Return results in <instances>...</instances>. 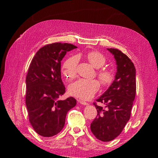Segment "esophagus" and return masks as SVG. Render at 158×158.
<instances>
[{
	"instance_id": "1",
	"label": "esophagus",
	"mask_w": 158,
	"mask_h": 158,
	"mask_svg": "<svg viewBox=\"0 0 158 158\" xmlns=\"http://www.w3.org/2000/svg\"><path fill=\"white\" fill-rule=\"evenodd\" d=\"M78 102H79L80 104H81V105H89V103L86 102H85V101L79 100Z\"/></svg>"
}]
</instances>
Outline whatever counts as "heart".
<instances>
[{"label": "heart", "mask_w": 158, "mask_h": 158, "mask_svg": "<svg viewBox=\"0 0 158 158\" xmlns=\"http://www.w3.org/2000/svg\"><path fill=\"white\" fill-rule=\"evenodd\" d=\"M86 58L91 65L98 69L97 76L101 84L106 86L111 84L114 80V73L111 69L104 68L106 59L102 53L98 52H90L87 53ZM78 65V57L76 56L68 58L63 65V74L66 78L73 79L77 75V68ZM100 83L96 79L88 80L81 79L73 83L69 86V94L81 99H89L92 98L98 91Z\"/></svg>", "instance_id": "obj_1"}]
</instances>
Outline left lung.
<instances>
[{
    "mask_svg": "<svg viewBox=\"0 0 158 158\" xmlns=\"http://www.w3.org/2000/svg\"><path fill=\"white\" fill-rule=\"evenodd\" d=\"M114 56L117 72L109 89L96 100L105 107L93 105L98 115L90 124V130L99 140L110 141L117 137L129 121L136 95V69L134 63L121 51L107 49Z\"/></svg>",
    "mask_w": 158,
    "mask_h": 158,
    "instance_id": "left-lung-1",
    "label": "left lung"
}]
</instances>
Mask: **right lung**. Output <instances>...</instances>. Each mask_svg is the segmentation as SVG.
Segmentation results:
<instances>
[{"label":"right lung","mask_w":158,"mask_h":158,"mask_svg":"<svg viewBox=\"0 0 158 158\" xmlns=\"http://www.w3.org/2000/svg\"><path fill=\"white\" fill-rule=\"evenodd\" d=\"M76 48L72 44L60 42L47 44L35 53L29 66L26 105L32 127L42 137L59 133L65 125L67 113L77 104L73 97L58 100L65 92L60 61L67 52Z\"/></svg>","instance_id":"1"}]
</instances>
